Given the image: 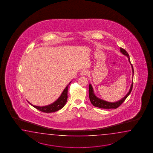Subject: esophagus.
<instances>
[{
	"mask_svg": "<svg viewBox=\"0 0 153 153\" xmlns=\"http://www.w3.org/2000/svg\"><path fill=\"white\" fill-rule=\"evenodd\" d=\"M88 74V72L87 71H86V70H83V71H82L81 73H80V75H81V76H84V75H87Z\"/></svg>",
	"mask_w": 153,
	"mask_h": 153,
	"instance_id": "obj_1",
	"label": "esophagus"
}]
</instances>
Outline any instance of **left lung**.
I'll list each match as a JSON object with an SVG mask.
<instances>
[{
  "label": "left lung",
  "instance_id": "obj_1",
  "mask_svg": "<svg viewBox=\"0 0 153 153\" xmlns=\"http://www.w3.org/2000/svg\"><path fill=\"white\" fill-rule=\"evenodd\" d=\"M120 52L122 53V54H123L124 55L126 56L128 59V62H130V64L131 65L132 69V78L133 76V66L131 65V62H130V57L128 54V53L126 52V50H125L124 49L120 48ZM133 87V78H132V84L131 85L130 90L128 92L127 94H126V96H125L124 97L121 98L120 100L115 102H108V101H105L103 100H102L101 98L97 97L95 94H94V91L93 88L91 84H89V98L90 100L91 101V103L92 105L96 107L100 108H103V109H116L117 107H119L121 104H122L124 102L125 100L126 99V98L128 96V95L130 94L131 92L132 91Z\"/></svg>",
  "mask_w": 153,
  "mask_h": 153
}]
</instances>
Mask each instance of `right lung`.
I'll return each mask as SVG.
<instances>
[{
    "label": "right lung",
    "instance_id": "obj_1",
    "mask_svg": "<svg viewBox=\"0 0 153 153\" xmlns=\"http://www.w3.org/2000/svg\"><path fill=\"white\" fill-rule=\"evenodd\" d=\"M72 82V81H71L67 86L65 87L64 90L63 91L61 96L59 97V98L53 102L51 104L47 105L45 106H37V105H34L31 104L30 102L28 101V102L33 107L36 108L38 110L44 112V113H53L57 111H59V109H62V108L65 106V105L66 104V102L67 101L68 98V88L69 85Z\"/></svg>",
    "mask_w": 153,
    "mask_h": 153
}]
</instances>
